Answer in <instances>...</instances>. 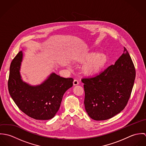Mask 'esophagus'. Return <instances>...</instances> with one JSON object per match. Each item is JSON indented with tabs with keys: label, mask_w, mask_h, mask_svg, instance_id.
<instances>
[{
	"label": "esophagus",
	"mask_w": 146,
	"mask_h": 146,
	"mask_svg": "<svg viewBox=\"0 0 146 146\" xmlns=\"http://www.w3.org/2000/svg\"><path fill=\"white\" fill-rule=\"evenodd\" d=\"M73 84H74V85H78L79 84V81L78 80H74V82H73Z\"/></svg>",
	"instance_id": "esophagus-1"
}]
</instances>
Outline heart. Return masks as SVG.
Returning a JSON list of instances; mask_svg holds the SVG:
<instances>
[{"instance_id": "heart-1", "label": "heart", "mask_w": 146, "mask_h": 146, "mask_svg": "<svg viewBox=\"0 0 146 146\" xmlns=\"http://www.w3.org/2000/svg\"><path fill=\"white\" fill-rule=\"evenodd\" d=\"M82 61H89L83 67L84 71L88 74H94L99 72L107 62V57L104 54L92 53L82 57Z\"/></svg>"}]
</instances>
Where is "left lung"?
Wrapping results in <instances>:
<instances>
[{"label":"left lung","mask_w":146,"mask_h":146,"mask_svg":"<svg viewBox=\"0 0 146 146\" xmlns=\"http://www.w3.org/2000/svg\"><path fill=\"white\" fill-rule=\"evenodd\" d=\"M135 78V67L125 47L123 54L114 64L96 75L83 78L84 103L89 117L97 121L106 120L123 110L130 98Z\"/></svg>","instance_id":"8db88e82"}]
</instances>
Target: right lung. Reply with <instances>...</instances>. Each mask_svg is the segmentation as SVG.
Masks as SVG:
<instances>
[{"mask_svg": "<svg viewBox=\"0 0 146 146\" xmlns=\"http://www.w3.org/2000/svg\"><path fill=\"white\" fill-rule=\"evenodd\" d=\"M22 59L20 51L12 60L8 82L9 93L21 111L36 120L53 118L58 111L66 91L73 85L74 79L52 73L42 83L30 86L22 82L20 68Z\"/></svg>", "mask_w": 146, "mask_h": 146, "instance_id": "1", "label": "right lung"}]
</instances>
